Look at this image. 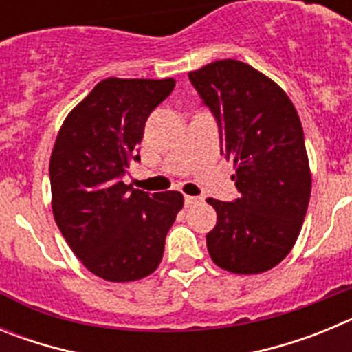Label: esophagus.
<instances>
[{
    "label": "esophagus",
    "mask_w": 352,
    "mask_h": 352,
    "mask_svg": "<svg viewBox=\"0 0 352 352\" xmlns=\"http://www.w3.org/2000/svg\"><path fill=\"white\" fill-rule=\"evenodd\" d=\"M201 201H203L201 197H194V195H185V206L186 208L194 206V204H199Z\"/></svg>",
    "instance_id": "obj_1"
}]
</instances>
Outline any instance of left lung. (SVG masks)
I'll return each instance as SVG.
<instances>
[{"instance_id":"8db88e82","label":"left lung","mask_w":352,"mask_h":352,"mask_svg":"<svg viewBox=\"0 0 352 352\" xmlns=\"http://www.w3.org/2000/svg\"><path fill=\"white\" fill-rule=\"evenodd\" d=\"M219 123L220 151L234 162L232 203L208 199L217 226L206 234L217 266L239 275L275 268L296 243L312 176L296 109L270 77L238 60L188 74Z\"/></svg>"}]
</instances>
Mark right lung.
Here are the masks:
<instances>
[{
	"instance_id": "right-lung-1",
	"label": "right lung",
	"mask_w": 352,
	"mask_h": 352,
	"mask_svg": "<svg viewBox=\"0 0 352 352\" xmlns=\"http://www.w3.org/2000/svg\"><path fill=\"white\" fill-rule=\"evenodd\" d=\"M176 86L174 79L98 82L72 109L49 164L52 213L68 247L93 275L132 282L151 275L183 208L179 192L149 194L123 183L146 120Z\"/></svg>"
}]
</instances>
